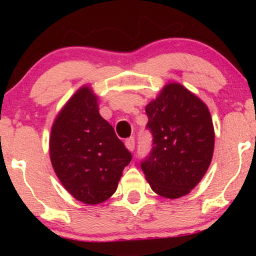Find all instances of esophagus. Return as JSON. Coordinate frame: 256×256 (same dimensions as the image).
Listing matches in <instances>:
<instances>
[{
	"mask_svg": "<svg viewBox=\"0 0 256 256\" xmlns=\"http://www.w3.org/2000/svg\"><path fill=\"white\" fill-rule=\"evenodd\" d=\"M125 146L130 152H134V137L128 138V140H125Z\"/></svg>",
	"mask_w": 256,
	"mask_h": 256,
	"instance_id": "esophagus-1",
	"label": "esophagus"
}]
</instances>
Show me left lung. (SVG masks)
Segmentation results:
<instances>
[{
	"label": "left lung",
	"instance_id": "obj_1",
	"mask_svg": "<svg viewBox=\"0 0 256 256\" xmlns=\"http://www.w3.org/2000/svg\"><path fill=\"white\" fill-rule=\"evenodd\" d=\"M152 134L150 155L140 164L152 192L166 198L188 195L207 172L214 126L207 104L179 83H168L146 107Z\"/></svg>",
	"mask_w": 256,
	"mask_h": 256
}]
</instances>
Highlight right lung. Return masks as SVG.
I'll use <instances>...</instances> for the list:
<instances>
[{"label":"right lung","mask_w":256,"mask_h":256,"mask_svg":"<svg viewBox=\"0 0 256 256\" xmlns=\"http://www.w3.org/2000/svg\"><path fill=\"white\" fill-rule=\"evenodd\" d=\"M49 152L55 174L78 201L102 204L116 192L131 152L100 116L98 98L90 85L71 96L52 122Z\"/></svg>","instance_id":"right-lung-1"}]
</instances>
